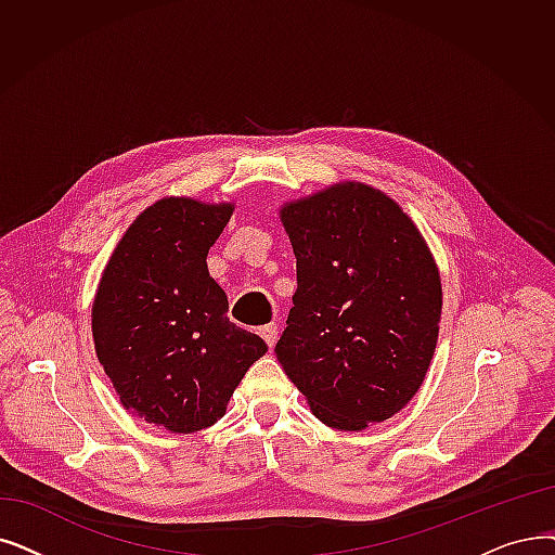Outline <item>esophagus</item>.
<instances>
[{"mask_svg":"<svg viewBox=\"0 0 555 555\" xmlns=\"http://www.w3.org/2000/svg\"><path fill=\"white\" fill-rule=\"evenodd\" d=\"M260 337L264 340V345H268L270 349L276 345V337H279V328H276V324H268V326H262L260 331Z\"/></svg>","mask_w":555,"mask_h":555,"instance_id":"obj_1","label":"esophagus"}]
</instances>
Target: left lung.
<instances>
[{
    "instance_id": "8db88e82",
    "label": "left lung",
    "mask_w": 555,
    "mask_h": 555,
    "mask_svg": "<svg viewBox=\"0 0 555 555\" xmlns=\"http://www.w3.org/2000/svg\"><path fill=\"white\" fill-rule=\"evenodd\" d=\"M297 293L276 358L320 422L363 430L415 397L438 345L442 283L395 199L335 183L285 204Z\"/></svg>"
}]
</instances>
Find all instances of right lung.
Returning a JSON list of instances; mask_svg holds the SVG:
<instances>
[{"instance_id":"right-lung-1","label":"right lung","mask_w":555,"mask_h":555,"mask_svg":"<svg viewBox=\"0 0 555 555\" xmlns=\"http://www.w3.org/2000/svg\"><path fill=\"white\" fill-rule=\"evenodd\" d=\"M231 204L165 197L144 208L106 262L92 304L94 351L127 411L172 433L227 413L247 370L268 351L229 322L206 256Z\"/></svg>"}]
</instances>
